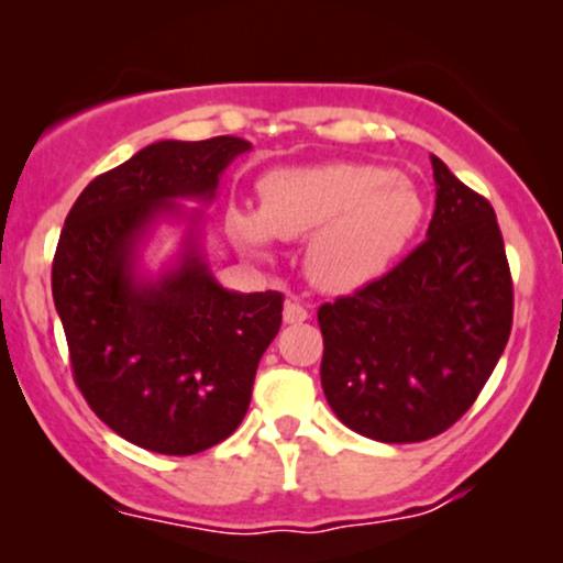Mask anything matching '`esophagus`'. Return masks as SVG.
<instances>
[{"mask_svg": "<svg viewBox=\"0 0 563 563\" xmlns=\"http://www.w3.org/2000/svg\"><path fill=\"white\" fill-rule=\"evenodd\" d=\"M307 318L309 312L299 301H286V307H283V320H286L288 325H299V322H303Z\"/></svg>", "mask_w": 563, "mask_h": 563, "instance_id": "1", "label": "esophagus"}]
</instances>
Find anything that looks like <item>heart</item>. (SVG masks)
<instances>
[{"label":"heart","instance_id":"obj_1","mask_svg":"<svg viewBox=\"0 0 563 563\" xmlns=\"http://www.w3.org/2000/svg\"><path fill=\"white\" fill-rule=\"evenodd\" d=\"M262 209L230 206L228 232L254 254L275 238H309L307 275L328 294H357L394 269L423 222V198L391 166L335 161L264 174Z\"/></svg>","mask_w":563,"mask_h":563}]
</instances>
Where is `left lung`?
Here are the masks:
<instances>
[{"mask_svg":"<svg viewBox=\"0 0 563 563\" xmlns=\"http://www.w3.org/2000/svg\"><path fill=\"white\" fill-rule=\"evenodd\" d=\"M426 241L378 283L322 303L320 380L341 423L386 444L450 429L479 397L514 322L493 206L431 156Z\"/></svg>","mask_w":563,"mask_h":563,"instance_id":"1","label":"left lung"}]
</instances>
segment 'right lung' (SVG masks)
Returning <instances> with one entry per match:
<instances>
[{
	"mask_svg": "<svg viewBox=\"0 0 563 563\" xmlns=\"http://www.w3.org/2000/svg\"><path fill=\"white\" fill-rule=\"evenodd\" d=\"M251 142L161 140L84 187L53 262V299L74 378L126 442L196 455L243 421L283 294L224 288L203 254V209ZM161 223L184 228L178 254L153 274L144 249Z\"/></svg>",
	"mask_w": 563,
	"mask_h": 563,
	"instance_id": "1",
	"label": "right lung"
}]
</instances>
